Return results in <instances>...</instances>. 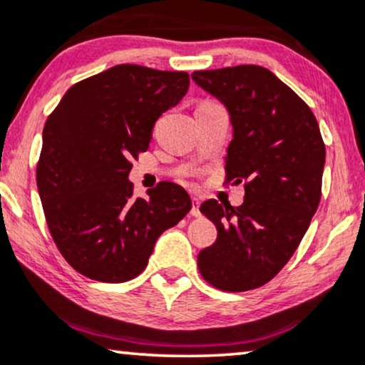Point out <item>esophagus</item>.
<instances>
[{
	"instance_id": "1",
	"label": "esophagus",
	"mask_w": 365,
	"mask_h": 365,
	"mask_svg": "<svg viewBox=\"0 0 365 365\" xmlns=\"http://www.w3.org/2000/svg\"><path fill=\"white\" fill-rule=\"evenodd\" d=\"M190 214L194 217H200V200L199 197H192V210Z\"/></svg>"
}]
</instances>
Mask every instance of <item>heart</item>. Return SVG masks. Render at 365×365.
I'll return each mask as SVG.
<instances>
[{
    "instance_id": "b5f03b06",
    "label": "heart",
    "mask_w": 365,
    "mask_h": 365,
    "mask_svg": "<svg viewBox=\"0 0 365 365\" xmlns=\"http://www.w3.org/2000/svg\"><path fill=\"white\" fill-rule=\"evenodd\" d=\"M202 103H210V102H202ZM202 103H200V105H202Z\"/></svg>"
}]
</instances>
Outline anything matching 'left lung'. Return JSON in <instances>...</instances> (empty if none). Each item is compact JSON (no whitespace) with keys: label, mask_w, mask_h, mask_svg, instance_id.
Wrapping results in <instances>:
<instances>
[{"label":"left lung","mask_w":365,"mask_h":365,"mask_svg":"<svg viewBox=\"0 0 365 365\" xmlns=\"http://www.w3.org/2000/svg\"><path fill=\"white\" fill-rule=\"evenodd\" d=\"M192 80L226 105L235 130L226 182H245L240 207L214 199L200 205L217 240L197 257L199 272L226 292L262 287L291 260L319 205L324 143L318 120L262 66L195 71Z\"/></svg>","instance_id":"left-lung-1"}]
</instances>
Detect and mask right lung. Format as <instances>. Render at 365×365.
Returning a JSON list of instances; mask_svg holds the SVG:
<instances>
[{
	"label": "right lung",
	"mask_w": 365,
	"mask_h": 365,
	"mask_svg": "<svg viewBox=\"0 0 365 365\" xmlns=\"http://www.w3.org/2000/svg\"><path fill=\"white\" fill-rule=\"evenodd\" d=\"M188 85L185 71L118 64L73 85L47 117L38 195L57 250L85 277L110 284L138 277L161 232L192 209L177 183L161 182L143 199L127 178L155 122Z\"/></svg>",
	"instance_id": "right-lung-1"
}]
</instances>
